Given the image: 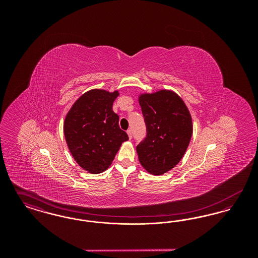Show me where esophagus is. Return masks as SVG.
<instances>
[{"label": "esophagus", "instance_id": "obj_1", "mask_svg": "<svg viewBox=\"0 0 258 258\" xmlns=\"http://www.w3.org/2000/svg\"><path fill=\"white\" fill-rule=\"evenodd\" d=\"M126 134H127V135H128L130 139H132V137H133V133H132V130H127V131H126Z\"/></svg>", "mask_w": 258, "mask_h": 258}]
</instances>
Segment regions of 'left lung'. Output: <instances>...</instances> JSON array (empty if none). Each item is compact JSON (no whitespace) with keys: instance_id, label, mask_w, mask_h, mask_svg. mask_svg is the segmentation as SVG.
Instances as JSON below:
<instances>
[{"instance_id":"8db88e82","label":"left lung","mask_w":258,"mask_h":258,"mask_svg":"<svg viewBox=\"0 0 258 258\" xmlns=\"http://www.w3.org/2000/svg\"><path fill=\"white\" fill-rule=\"evenodd\" d=\"M147 135L136 152L141 165L153 175L171 170L184 157L192 135V120L184 100L170 90L140 94Z\"/></svg>"}]
</instances>
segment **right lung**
<instances>
[{
    "label": "right lung",
    "instance_id": "1",
    "mask_svg": "<svg viewBox=\"0 0 258 258\" xmlns=\"http://www.w3.org/2000/svg\"><path fill=\"white\" fill-rule=\"evenodd\" d=\"M119 91L93 89L78 98L63 122L64 138L75 161L86 171L98 174L112 163L122 143L128 140L112 109Z\"/></svg>",
    "mask_w": 258,
    "mask_h": 258
}]
</instances>
